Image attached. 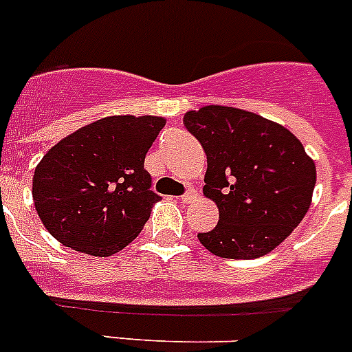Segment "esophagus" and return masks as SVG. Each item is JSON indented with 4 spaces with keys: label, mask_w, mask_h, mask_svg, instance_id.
Segmentation results:
<instances>
[{
    "label": "esophagus",
    "mask_w": 352,
    "mask_h": 352,
    "mask_svg": "<svg viewBox=\"0 0 352 352\" xmlns=\"http://www.w3.org/2000/svg\"><path fill=\"white\" fill-rule=\"evenodd\" d=\"M197 197H199V194H197L196 188H190V190H187L182 197H179V201H182L183 205H190V203H194Z\"/></svg>",
    "instance_id": "esophagus-1"
}]
</instances>
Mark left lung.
<instances>
[{"instance_id":"left-lung-1","label":"left lung","mask_w":352,"mask_h":352,"mask_svg":"<svg viewBox=\"0 0 352 352\" xmlns=\"http://www.w3.org/2000/svg\"><path fill=\"white\" fill-rule=\"evenodd\" d=\"M183 124L206 153L203 194L219 222L197 239L210 253L253 260L270 253L302 221L311 205L317 169L296 135L258 113L208 104Z\"/></svg>"}]
</instances>
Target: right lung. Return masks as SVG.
<instances>
[{"label":"right lung","mask_w":352,"mask_h":352,"mask_svg":"<svg viewBox=\"0 0 352 352\" xmlns=\"http://www.w3.org/2000/svg\"><path fill=\"white\" fill-rule=\"evenodd\" d=\"M164 117L110 116L51 147L33 173V205L65 248L112 256L142 231L158 201L146 153Z\"/></svg>","instance_id":"obj_1"}]
</instances>
